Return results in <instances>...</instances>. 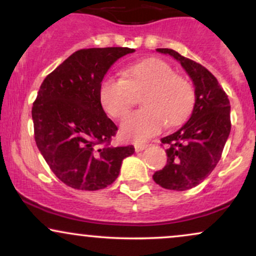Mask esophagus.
<instances>
[{
    "mask_svg": "<svg viewBox=\"0 0 256 256\" xmlns=\"http://www.w3.org/2000/svg\"><path fill=\"white\" fill-rule=\"evenodd\" d=\"M146 146H148L146 143H136V144H134V150H136L137 152H142V150H144Z\"/></svg>",
    "mask_w": 256,
    "mask_h": 256,
    "instance_id": "34e87169",
    "label": "esophagus"
}]
</instances>
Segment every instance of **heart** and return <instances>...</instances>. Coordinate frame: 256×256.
<instances>
[{"label":"heart","instance_id":"b5f03b06","mask_svg":"<svg viewBox=\"0 0 256 256\" xmlns=\"http://www.w3.org/2000/svg\"><path fill=\"white\" fill-rule=\"evenodd\" d=\"M122 77H106L98 86L104 110L116 119H122L142 95L144 108L131 114L122 125L126 140L143 142L162 128H172L188 118L195 92L188 79L160 58H146L126 67Z\"/></svg>","mask_w":256,"mask_h":256}]
</instances>
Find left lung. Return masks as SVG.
Segmentation results:
<instances>
[{
    "label": "left lung",
    "mask_w": 256,
    "mask_h": 256,
    "mask_svg": "<svg viewBox=\"0 0 256 256\" xmlns=\"http://www.w3.org/2000/svg\"><path fill=\"white\" fill-rule=\"evenodd\" d=\"M180 62L195 85V106L192 116L170 136L161 138L166 149L167 164L152 176L165 189H192L207 178L222 158L231 130L230 101L216 78L196 61L176 50L156 49Z\"/></svg>",
    "instance_id": "8db88e82"
}]
</instances>
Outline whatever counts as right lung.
<instances>
[{
	"instance_id": "add662e5",
	"label": "right lung",
	"mask_w": 256,
	"mask_h": 256,
	"mask_svg": "<svg viewBox=\"0 0 256 256\" xmlns=\"http://www.w3.org/2000/svg\"><path fill=\"white\" fill-rule=\"evenodd\" d=\"M134 49H80L46 76L32 107L34 140L54 174L73 189H104L118 178L134 146H113L118 128L104 113L98 86L110 67Z\"/></svg>"
}]
</instances>
